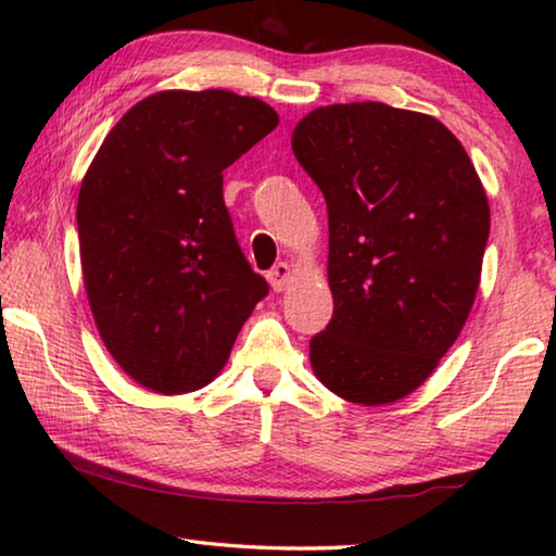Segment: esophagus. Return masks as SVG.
Segmentation results:
<instances>
[{
	"instance_id": "esophagus-1",
	"label": "esophagus",
	"mask_w": 556,
	"mask_h": 556,
	"mask_svg": "<svg viewBox=\"0 0 556 556\" xmlns=\"http://www.w3.org/2000/svg\"><path fill=\"white\" fill-rule=\"evenodd\" d=\"M267 279H269L271 289L285 291L291 281V267L287 265V262H279V265H275L267 271Z\"/></svg>"
}]
</instances>
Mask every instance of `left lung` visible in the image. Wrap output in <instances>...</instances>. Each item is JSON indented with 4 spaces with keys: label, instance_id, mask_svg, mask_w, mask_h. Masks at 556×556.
Returning a JSON list of instances; mask_svg holds the SVG:
<instances>
[{
    "label": "left lung",
    "instance_id": "left-lung-1",
    "mask_svg": "<svg viewBox=\"0 0 556 556\" xmlns=\"http://www.w3.org/2000/svg\"><path fill=\"white\" fill-rule=\"evenodd\" d=\"M291 149L328 208L333 318L308 343L318 380L378 407L437 370L481 285L488 195L464 144L425 112L316 108Z\"/></svg>",
    "mask_w": 556,
    "mask_h": 556
}]
</instances>
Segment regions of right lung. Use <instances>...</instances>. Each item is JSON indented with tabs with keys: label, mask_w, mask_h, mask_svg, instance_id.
I'll return each mask as SVG.
<instances>
[{
	"label": "right lung",
	"mask_w": 556,
	"mask_h": 556,
	"mask_svg": "<svg viewBox=\"0 0 556 556\" xmlns=\"http://www.w3.org/2000/svg\"><path fill=\"white\" fill-rule=\"evenodd\" d=\"M277 125L257 98L162 90L122 115L83 176L75 215L90 312L142 388L213 382L267 296L235 240L223 172Z\"/></svg>",
	"instance_id": "obj_1"
}]
</instances>
